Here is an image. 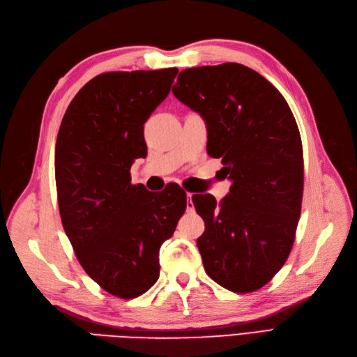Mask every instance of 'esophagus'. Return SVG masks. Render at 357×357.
<instances>
[{"label": "esophagus", "instance_id": "esophagus-1", "mask_svg": "<svg viewBox=\"0 0 357 357\" xmlns=\"http://www.w3.org/2000/svg\"><path fill=\"white\" fill-rule=\"evenodd\" d=\"M186 197H188V204H186V207H188V210H189V211H193V208H195V207H193V202H192V193H190V192H188V193H186Z\"/></svg>", "mask_w": 357, "mask_h": 357}]
</instances>
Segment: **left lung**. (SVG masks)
<instances>
[{
    "label": "left lung",
    "mask_w": 357,
    "mask_h": 357,
    "mask_svg": "<svg viewBox=\"0 0 357 357\" xmlns=\"http://www.w3.org/2000/svg\"><path fill=\"white\" fill-rule=\"evenodd\" d=\"M176 98L207 125V152L222 158L232 185L220 202L193 195L205 231L197 240L205 273L235 294L265 286L295 241L304 190V155L283 95L241 63L180 71Z\"/></svg>",
    "instance_id": "1"
}]
</instances>
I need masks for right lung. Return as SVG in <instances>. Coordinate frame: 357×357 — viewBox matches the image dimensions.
I'll return each instance as SVG.
<instances>
[{
	"label": "right lung",
	"instance_id": "right-lung-1",
	"mask_svg": "<svg viewBox=\"0 0 357 357\" xmlns=\"http://www.w3.org/2000/svg\"><path fill=\"white\" fill-rule=\"evenodd\" d=\"M177 73L174 67L96 75L70 102L56 138L63 231L86 274L122 299L156 283L159 248L186 210L180 186L146 194L129 174L134 160L147 153L144 123Z\"/></svg>",
	"mask_w": 357,
	"mask_h": 357
}]
</instances>
